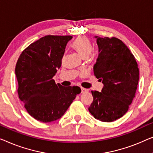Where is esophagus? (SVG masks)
<instances>
[{
	"instance_id": "34e87169",
	"label": "esophagus",
	"mask_w": 153,
	"mask_h": 153,
	"mask_svg": "<svg viewBox=\"0 0 153 153\" xmlns=\"http://www.w3.org/2000/svg\"><path fill=\"white\" fill-rule=\"evenodd\" d=\"M87 91H88V89H85V88H81V92H82V94L87 93Z\"/></svg>"
}]
</instances>
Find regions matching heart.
<instances>
[{"label": "heart", "instance_id": "obj_1", "mask_svg": "<svg viewBox=\"0 0 153 153\" xmlns=\"http://www.w3.org/2000/svg\"><path fill=\"white\" fill-rule=\"evenodd\" d=\"M71 47L82 57H86L92 50V45L89 39L86 36H79L72 43Z\"/></svg>", "mask_w": 153, "mask_h": 153}]
</instances>
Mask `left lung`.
Segmentation results:
<instances>
[{
  "label": "left lung",
  "instance_id": "8db88e82",
  "mask_svg": "<svg viewBox=\"0 0 153 153\" xmlns=\"http://www.w3.org/2000/svg\"><path fill=\"white\" fill-rule=\"evenodd\" d=\"M95 76L103 83L102 91H91L89 107L96 119L111 122L122 117L132 103L139 82L138 64L126 44L116 37H98Z\"/></svg>",
  "mask_w": 153,
  "mask_h": 153
}]
</instances>
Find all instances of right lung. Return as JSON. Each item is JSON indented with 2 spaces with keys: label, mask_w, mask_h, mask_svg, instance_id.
I'll return each mask as SVG.
<instances>
[{
  "label": "right lung",
  "mask_w": 153,
  "mask_h": 153,
  "mask_svg": "<svg viewBox=\"0 0 153 153\" xmlns=\"http://www.w3.org/2000/svg\"><path fill=\"white\" fill-rule=\"evenodd\" d=\"M71 39L69 35L43 36L29 45L17 60L19 97L34 119L49 123L59 119L81 92L79 87H63L53 79Z\"/></svg>",
  "instance_id": "obj_1"
}]
</instances>
